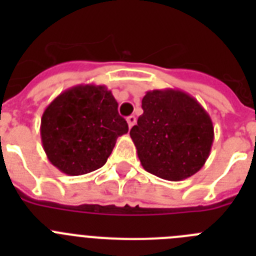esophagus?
Returning <instances> with one entry per match:
<instances>
[{
    "instance_id": "1",
    "label": "esophagus",
    "mask_w": 256,
    "mask_h": 256,
    "mask_svg": "<svg viewBox=\"0 0 256 256\" xmlns=\"http://www.w3.org/2000/svg\"><path fill=\"white\" fill-rule=\"evenodd\" d=\"M126 123H128V126H130V128H132V126L136 124V116L130 115V116L126 118Z\"/></svg>"
}]
</instances>
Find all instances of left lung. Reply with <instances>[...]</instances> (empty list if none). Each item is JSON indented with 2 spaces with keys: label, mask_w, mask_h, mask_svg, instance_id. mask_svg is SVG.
Wrapping results in <instances>:
<instances>
[{
  "label": "left lung",
  "mask_w": 256,
  "mask_h": 256,
  "mask_svg": "<svg viewBox=\"0 0 256 256\" xmlns=\"http://www.w3.org/2000/svg\"><path fill=\"white\" fill-rule=\"evenodd\" d=\"M130 134L144 170L166 180L198 173L208 160L214 126L196 98L173 88L148 91Z\"/></svg>",
  "instance_id": "8db88e82"
}]
</instances>
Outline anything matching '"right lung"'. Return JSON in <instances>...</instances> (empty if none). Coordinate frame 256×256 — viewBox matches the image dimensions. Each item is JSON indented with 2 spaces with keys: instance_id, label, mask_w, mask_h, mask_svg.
Listing matches in <instances>:
<instances>
[{
  "instance_id": "add662e5",
  "label": "right lung",
  "mask_w": 256,
  "mask_h": 256,
  "mask_svg": "<svg viewBox=\"0 0 256 256\" xmlns=\"http://www.w3.org/2000/svg\"><path fill=\"white\" fill-rule=\"evenodd\" d=\"M128 132L118 102L105 86L79 84L61 92L40 119L42 146L54 166L68 176L101 168L118 137Z\"/></svg>"
}]
</instances>
